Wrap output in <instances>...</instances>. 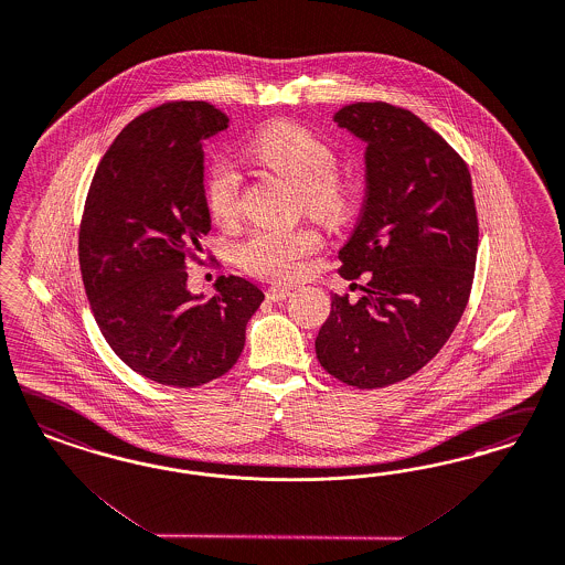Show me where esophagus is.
Listing matches in <instances>:
<instances>
[{"mask_svg":"<svg viewBox=\"0 0 565 565\" xmlns=\"http://www.w3.org/2000/svg\"><path fill=\"white\" fill-rule=\"evenodd\" d=\"M292 294V288H288V286H271L265 296H267V300H271V302H279V300H286L288 296Z\"/></svg>","mask_w":565,"mask_h":565,"instance_id":"34e87169","label":"esophagus"}]
</instances>
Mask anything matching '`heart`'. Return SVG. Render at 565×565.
Returning <instances> with one entry per match:
<instances>
[{"label":"heart","mask_w":565,"mask_h":565,"mask_svg":"<svg viewBox=\"0 0 565 565\" xmlns=\"http://www.w3.org/2000/svg\"><path fill=\"white\" fill-rule=\"evenodd\" d=\"M246 156L296 185L300 206L323 223L349 211V188L335 173L338 156L328 141L296 122H275L258 131ZM206 206L218 223H232L239 211V175L232 162L216 158L204 177ZM321 246V235L300 225L290 230H254L234 248L237 267L260 279L290 281L302 271V260Z\"/></svg>","instance_id":"b5f03b06"}]
</instances>
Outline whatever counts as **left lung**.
Masks as SVG:
<instances>
[{"label":"left lung","instance_id":"8db88e82","mask_svg":"<svg viewBox=\"0 0 565 565\" xmlns=\"http://www.w3.org/2000/svg\"><path fill=\"white\" fill-rule=\"evenodd\" d=\"M333 120L367 143V194L338 273L356 302L331 296L315 340L321 367L354 388L407 380L447 344L466 311L478 214L466 160L409 110L356 102ZM356 286V284H352Z\"/></svg>","mask_w":565,"mask_h":565}]
</instances>
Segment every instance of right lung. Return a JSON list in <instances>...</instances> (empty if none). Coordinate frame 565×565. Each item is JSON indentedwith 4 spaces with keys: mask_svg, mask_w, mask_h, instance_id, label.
Here are the masks:
<instances>
[{
    "mask_svg": "<svg viewBox=\"0 0 565 565\" xmlns=\"http://www.w3.org/2000/svg\"><path fill=\"white\" fill-rule=\"evenodd\" d=\"M230 118L209 102H167L134 118L99 160L78 265L99 331L139 375L195 388L234 367L265 294L221 275L216 294L188 290V263L211 232L202 141Z\"/></svg>",
    "mask_w": 565,
    "mask_h": 565,
    "instance_id": "right-lung-1",
    "label": "right lung"
}]
</instances>
